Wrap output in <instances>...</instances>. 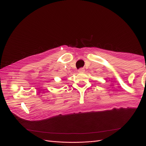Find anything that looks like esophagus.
<instances>
[{
	"label": "esophagus",
	"mask_w": 146,
	"mask_h": 146,
	"mask_svg": "<svg viewBox=\"0 0 146 146\" xmlns=\"http://www.w3.org/2000/svg\"><path fill=\"white\" fill-rule=\"evenodd\" d=\"M78 72H80V73L84 72H85V69H84V68H80V69H79L78 70Z\"/></svg>",
	"instance_id": "1"
}]
</instances>
